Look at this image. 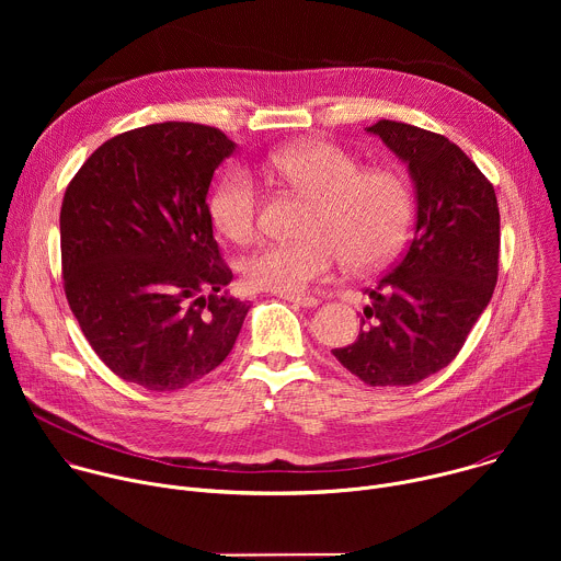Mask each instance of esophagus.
<instances>
[{
  "instance_id": "1",
  "label": "esophagus",
  "mask_w": 561,
  "mask_h": 561,
  "mask_svg": "<svg viewBox=\"0 0 561 561\" xmlns=\"http://www.w3.org/2000/svg\"><path fill=\"white\" fill-rule=\"evenodd\" d=\"M279 297L293 301L295 306H304V308H312V306L319 304L317 297H312V295H279Z\"/></svg>"
}]
</instances>
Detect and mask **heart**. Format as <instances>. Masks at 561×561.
<instances>
[{"label":"heart","instance_id":"heart-1","mask_svg":"<svg viewBox=\"0 0 561 561\" xmlns=\"http://www.w3.org/2000/svg\"><path fill=\"white\" fill-rule=\"evenodd\" d=\"M266 173L310 199L301 221L306 239L268 244L247 257L244 279L255 290L297 295L327 279L344 260L353 273L386 266L407 244L413 224V191L394 169H364L346 148L314 139L268 157ZM215 228L234 244L257 234L262 193L247 169H228L210 191Z\"/></svg>","mask_w":561,"mask_h":561}]
</instances>
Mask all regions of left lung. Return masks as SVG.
<instances>
[{
  "label": "left lung",
  "instance_id": "8db88e82",
  "mask_svg": "<svg viewBox=\"0 0 561 561\" xmlns=\"http://www.w3.org/2000/svg\"><path fill=\"white\" fill-rule=\"evenodd\" d=\"M409 164L417 224L407 253L373 288L362 331L337 362L370 386H411L446 368L489 306L500 273L493 184L439 133L379 119L368 128Z\"/></svg>",
  "mask_w": 561,
  "mask_h": 561
}]
</instances>
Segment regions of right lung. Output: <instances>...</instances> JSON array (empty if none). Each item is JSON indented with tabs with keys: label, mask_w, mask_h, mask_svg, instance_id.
Returning a JSON list of instances; mask_svg holds the SVG:
<instances>
[{
	"label": "right lung",
	"mask_w": 561,
	"mask_h": 561,
	"mask_svg": "<svg viewBox=\"0 0 561 561\" xmlns=\"http://www.w3.org/2000/svg\"><path fill=\"white\" fill-rule=\"evenodd\" d=\"M234 144L213 126L164 122L104 141L66 186L59 237L68 306L98 357L124 381L178 390L217 368L249 301L206 195Z\"/></svg>",
	"instance_id": "1"
}]
</instances>
